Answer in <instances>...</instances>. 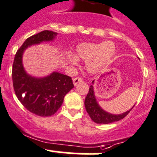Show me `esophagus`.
<instances>
[{"instance_id":"1","label":"esophagus","mask_w":157,"mask_h":157,"mask_svg":"<svg viewBox=\"0 0 157 157\" xmlns=\"http://www.w3.org/2000/svg\"><path fill=\"white\" fill-rule=\"evenodd\" d=\"M82 82V78L80 77H76L75 78H73V83H74L75 86H76L78 83Z\"/></svg>"}]
</instances>
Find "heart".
I'll list each match as a JSON object with an SVG mask.
<instances>
[{
  "instance_id": "1",
  "label": "heart",
  "mask_w": 157,
  "mask_h": 157,
  "mask_svg": "<svg viewBox=\"0 0 157 157\" xmlns=\"http://www.w3.org/2000/svg\"><path fill=\"white\" fill-rule=\"evenodd\" d=\"M116 52V46L111 41L100 43H81L76 47L75 54L78 58L87 61V69L90 72H96L107 65ZM68 60L73 64L77 58L69 54Z\"/></svg>"
}]
</instances>
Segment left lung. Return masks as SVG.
<instances>
[{"instance_id": "obj_1", "label": "left lung", "mask_w": 157, "mask_h": 157, "mask_svg": "<svg viewBox=\"0 0 157 157\" xmlns=\"http://www.w3.org/2000/svg\"><path fill=\"white\" fill-rule=\"evenodd\" d=\"M85 107L87 113H89L92 120L96 124H110L115 121H118L124 117H125L132 109L128 111L124 112L121 114H112L103 110L97 103L94 95L93 86H90L89 93L85 99Z\"/></svg>"}]
</instances>
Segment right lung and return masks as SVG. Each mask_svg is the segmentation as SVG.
Masks as SVG:
<instances>
[{
  "label": "right lung",
  "instance_id": "add662e5",
  "mask_svg": "<svg viewBox=\"0 0 157 157\" xmlns=\"http://www.w3.org/2000/svg\"><path fill=\"white\" fill-rule=\"evenodd\" d=\"M55 36L57 33L44 30L29 37L17 50L13 62L12 82L17 98L29 111L40 117L54 114L74 84L71 77L59 72L40 78L31 77L24 70L21 57L28 47L53 40Z\"/></svg>",
  "mask_w": 157,
  "mask_h": 157
}]
</instances>
